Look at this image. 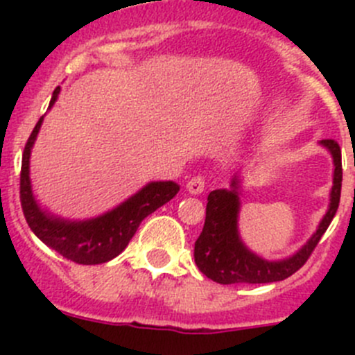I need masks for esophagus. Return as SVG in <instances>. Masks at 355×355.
Masks as SVG:
<instances>
[{"label":"esophagus","mask_w":355,"mask_h":355,"mask_svg":"<svg viewBox=\"0 0 355 355\" xmlns=\"http://www.w3.org/2000/svg\"><path fill=\"white\" fill-rule=\"evenodd\" d=\"M204 189H206V180H204V177H200V175H198V177H192L191 180L187 182V191L191 192V194L194 196L202 194Z\"/></svg>","instance_id":"1"}]
</instances>
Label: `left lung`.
<instances>
[{
  "mask_svg": "<svg viewBox=\"0 0 355 355\" xmlns=\"http://www.w3.org/2000/svg\"><path fill=\"white\" fill-rule=\"evenodd\" d=\"M321 146L333 157V187L330 206L318 230L295 254L280 261H266L245 247L239 235V209H241V180L239 175L232 178L230 189L209 192L206 206V221L194 245V259L200 273L221 285L232 284H271L292 277L306 264L311 252L321 241L333 216L338 209L342 191V151L333 139H324Z\"/></svg>",
  "mask_w": 355,
  "mask_h": 355,
  "instance_id": "8db88e82",
  "label": "left lung"
}]
</instances>
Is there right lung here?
<instances>
[{
    "label": "right lung",
    "instance_id": "add662e5",
    "mask_svg": "<svg viewBox=\"0 0 355 355\" xmlns=\"http://www.w3.org/2000/svg\"><path fill=\"white\" fill-rule=\"evenodd\" d=\"M58 94L60 87H56L49 101V110L58 99ZM42 118L44 116L39 118L35 123L22 156L20 202H22L25 220L39 241L67 259L78 264L108 263L128 245L146 216L155 213L157 207L177 196L180 185L175 182H151L120 206L91 220L71 221L55 216L46 209H41L34 198L31 177H28L31 151L42 125Z\"/></svg>",
    "mask_w": 355,
    "mask_h": 355
}]
</instances>
